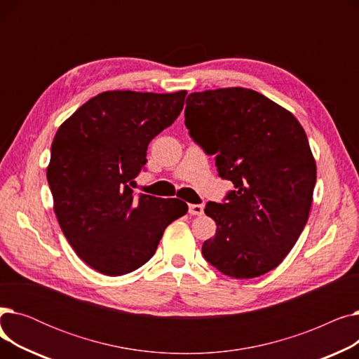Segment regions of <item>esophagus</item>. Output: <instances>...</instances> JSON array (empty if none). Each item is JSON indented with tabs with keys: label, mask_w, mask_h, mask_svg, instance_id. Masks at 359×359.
<instances>
[{
	"label": "esophagus",
	"mask_w": 359,
	"mask_h": 359,
	"mask_svg": "<svg viewBox=\"0 0 359 359\" xmlns=\"http://www.w3.org/2000/svg\"><path fill=\"white\" fill-rule=\"evenodd\" d=\"M189 214L191 215H202L203 214V205H201V203L189 205Z\"/></svg>",
	"instance_id": "esophagus-1"
}]
</instances>
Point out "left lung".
Wrapping results in <instances>:
<instances>
[{"label":"left lung","instance_id":"left-lung-1","mask_svg":"<svg viewBox=\"0 0 359 359\" xmlns=\"http://www.w3.org/2000/svg\"><path fill=\"white\" fill-rule=\"evenodd\" d=\"M184 125L215 154L218 176L231 180L225 203L208 202L217 224L202 255L224 275L249 279L275 269L309 219L316 161L291 111L243 87L191 93Z\"/></svg>","mask_w":359,"mask_h":359}]
</instances>
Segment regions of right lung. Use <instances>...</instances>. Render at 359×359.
<instances>
[{"label":"right lung","instance_id":"right-lung-1","mask_svg":"<svg viewBox=\"0 0 359 359\" xmlns=\"http://www.w3.org/2000/svg\"><path fill=\"white\" fill-rule=\"evenodd\" d=\"M186 94L104 91L56 130L46 170L53 211L75 253L100 273L142 266L167 225L187 212L179 199L130 189L149 141L177 119Z\"/></svg>","mask_w":359,"mask_h":359}]
</instances>
